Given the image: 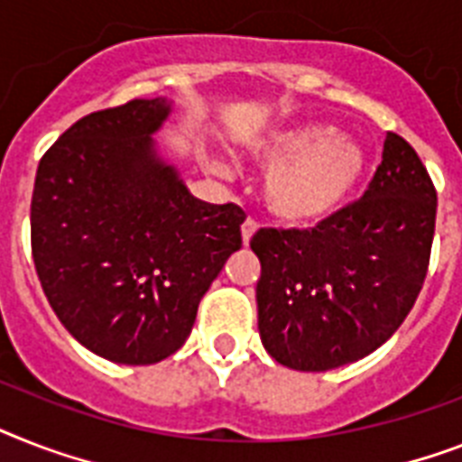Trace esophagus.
Returning <instances> with one entry per match:
<instances>
[{
  "mask_svg": "<svg viewBox=\"0 0 462 462\" xmlns=\"http://www.w3.org/2000/svg\"><path fill=\"white\" fill-rule=\"evenodd\" d=\"M256 230H258V223L254 218H246L242 223V242L244 244H249L251 242V237H254V235H256Z\"/></svg>",
  "mask_w": 462,
  "mask_h": 462,
  "instance_id": "esophagus-1",
  "label": "esophagus"
}]
</instances>
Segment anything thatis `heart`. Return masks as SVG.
<instances>
[{
  "mask_svg": "<svg viewBox=\"0 0 462 462\" xmlns=\"http://www.w3.org/2000/svg\"><path fill=\"white\" fill-rule=\"evenodd\" d=\"M270 166L263 201L280 223L313 227L344 208L367 172V153L354 137L322 123H301L268 134L254 149Z\"/></svg>",
  "mask_w": 462,
  "mask_h": 462,
  "instance_id": "b5f03b06",
  "label": "heart"
}]
</instances>
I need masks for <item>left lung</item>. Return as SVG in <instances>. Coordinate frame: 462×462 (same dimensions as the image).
I'll return each mask as SVG.
<instances>
[{
	"instance_id": "8db88e82",
	"label": "left lung",
	"mask_w": 462,
	"mask_h": 462,
	"mask_svg": "<svg viewBox=\"0 0 462 462\" xmlns=\"http://www.w3.org/2000/svg\"><path fill=\"white\" fill-rule=\"evenodd\" d=\"M437 189L415 149L387 133L363 199L310 230L263 227L258 332L277 363L322 373L361 361L401 328L430 265Z\"/></svg>"
}]
</instances>
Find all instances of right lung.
<instances>
[{
  "label": "right lung",
  "instance_id": "add662e5",
  "mask_svg": "<svg viewBox=\"0 0 462 462\" xmlns=\"http://www.w3.org/2000/svg\"><path fill=\"white\" fill-rule=\"evenodd\" d=\"M168 116L159 97L73 123L40 161L30 204L49 306L82 346L123 365L175 354L242 246V208L194 199L156 153Z\"/></svg>",
  "mask_w": 462,
  "mask_h": 462
}]
</instances>
